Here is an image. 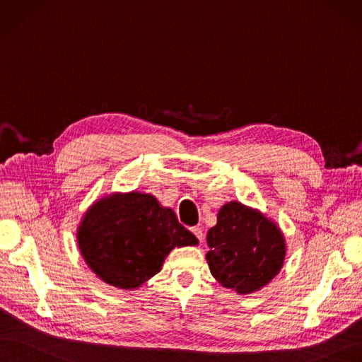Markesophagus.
I'll list each match as a JSON object with an SVG mask.
<instances>
[{
  "label": "esophagus",
  "mask_w": 362,
  "mask_h": 362,
  "mask_svg": "<svg viewBox=\"0 0 362 362\" xmlns=\"http://www.w3.org/2000/svg\"><path fill=\"white\" fill-rule=\"evenodd\" d=\"M191 231H192V234L199 240V242H203V238H204V233H203V230L199 228V226H192L191 228Z\"/></svg>",
  "instance_id": "34e87169"
}]
</instances>
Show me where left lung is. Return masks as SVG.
<instances>
[{
    "label": "left lung",
    "instance_id": "obj_1",
    "mask_svg": "<svg viewBox=\"0 0 362 362\" xmlns=\"http://www.w3.org/2000/svg\"><path fill=\"white\" fill-rule=\"evenodd\" d=\"M211 276L240 296L257 292L282 270L286 240L280 226L258 209L225 203L207 233Z\"/></svg>",
    "mask_w": 362,
    "mask_h": 362
}]
</instances>
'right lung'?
I'll return each instance as SVG.
<instances>
[{
  "mask_svg": "<svg viewBox=\"0 0 362 362\" xmlns=\"http://www.w3.org/2000/svg\"><path fill=\"white\" fill-rule=\"evenodd\" d=\"M77 246L104 284L139 289L158 274L174 247L197 246V237L151 194L112 192L93 202L77 226Z\"/></svg>",
  "mask_w": 362,
  "mask_h": 362,
  "instance_id": "right-lung-1",
  "label": "right lung"
}]
</instances>
